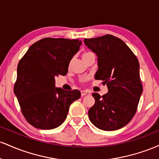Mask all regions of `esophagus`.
Wrapping results in <instances>:
<instances>
[{"label": "esophagus", "instance_id": "1", "mask_svg": "<svg viewBox=\"0 0 159 159\" xmlns=\"http://www.w3.org/2000/svg\"><path fill=\"white\" fill-rule=\"evenodd\" d=\"M81 96H90V92H89V91H86V90H81Z\"/></svg>", "mask_w": 159, "mask_h": 159}]
</instances>
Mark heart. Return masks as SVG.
Instances as JSON below:
<instances>
[{
    "label": "heart",
    "mask_w": 159,
    "mask_h": 159,
    "mask_svg": "<svg viewBox=\"0 0 159 159\" xmlns=\"http://www.w3.org/2000/svg\"><path fill=\"white\" fill-rule=\"evenodd\" d=\"M90 53H91V52H85V53H84V54H83V56H82V57H84V56L87 55V54H90ZM85 80H87V78H84V81H85Z\"/></svg>",
    "instance_id": "b5f03b06"
}]
</instances>
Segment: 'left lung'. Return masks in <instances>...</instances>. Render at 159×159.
Masks as SVG:
<instances>
[{
	"mask_svg": "<svg viewBox=\"0 0 159 159\" xmlns=\"http://www.w3.org/2000/svg\"><path fill=\"white\" fill-rule=\"evenodd\" d=\"M84 43L97 56L95 79L103 81L108 89L102 96L93 93L95 104L88 111L89 118L98 129L117 130L132 119L143 92L139 62L123 40L114 36L84 39Z\"/></svg>",
	"mask_w": 159,
	"mask_h": 159,
	"instance_id": "left-lung-1",
	"label": "left lung"
}]
</instances>
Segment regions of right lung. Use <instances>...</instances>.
I'll use <instances>...</instances> for the list:
<instances>
[{"mask_svg": "<svg viewBox=\"0 0 159 159\" xmlns=\"http://www.w3.org/2000/svg\"><path fill=\"white\" fill-rule=\"evenodd\" d=\"M81 43L79 39L44 38L34 43L19 61L14 93L33 126L45 130L60 126L71 104L81 96L79 90L56 87L55 77L66 75Z\"/></svg>", "mask_w": 159, "mask_h": 159, "instance_id": "add662e5", "label": "right lung"}]
</instances>
